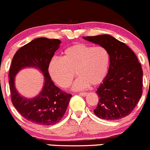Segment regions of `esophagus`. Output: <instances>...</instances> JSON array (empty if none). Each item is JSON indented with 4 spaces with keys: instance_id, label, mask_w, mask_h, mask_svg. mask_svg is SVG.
<instances>
[{
    "instance_id": "esophagus-1",
    "label": "esophagus",
    "mask_w": 150,
    "mask_h": 150,
    "mask_svg": "<svg viewBox=\"0 0 150 150\" xmlns=\"http://www.w3.org/2000/svg\"><path fill=\"white\" fill-rule=\"evenodd\" d=\"M87 94H88L87 92H80L79 94L81 96H82V97H85V96H87Z\"/></svg>"
}]
</instances>
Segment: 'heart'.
I'll use <instances>...</instances> for the list:
<instances>
[{
	"label": "heart",
	"mask_w": 150,
	"mask_h": 150,
	"mask_svg": "<svg viewBox=\"0 0 150 150\" xmlns=\"http://www.w3.org/2000/svg\"><path fill=\"white\" fill-rule=\"evenodd\" d=\"M109 63V54L104 47L77 44L65 49L62 58L51 60L48 70L51 79L64 89L71 85L76 73L79 77L73 89L79 91L100 85L106 76Z\"/></svg>",
	"instance_id": "heart-1"
}]
</instances>
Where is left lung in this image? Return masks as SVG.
<instances>
[{
    "instance_id": "left-lung-1",
    "label": "left lung",
    "mask_w": 150,
    "mask_h": 150,
    "mask_svg": "<svg viewBox=\"0 0 150 150\" xmlns=\"http://www.w3.org/2000/svg\"><path fill=\"white\" fill-rule=\"evenodd\" d=\"M83 39L107 50L108 74L96 93L99 102L94 114L104 120H118L130 114L142 94V69L135 53L124 43L108 34Z\"/></svg>"
}]
</instances>
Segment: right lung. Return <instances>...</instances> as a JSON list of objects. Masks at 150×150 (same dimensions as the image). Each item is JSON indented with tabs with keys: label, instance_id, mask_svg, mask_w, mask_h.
Here are the masks:
<instances>
[{
	"label": "right lung",
	"instance_id": "obj_1",
	"mask_svg": "<svg viewBox=\"0 0 150 150\" xmlns=\"http://www.w3.org/2000/svg\"><path fill=\"white\" fill-rule=\"evenodd\" d=\"M58 39L37 38L23 46L15 53L9 70L11 101L24 118L41 125L58 123L64 116L72 95L63 92L54 85L48 67L54 53L60 47ZM31 67L39 69L45 77L43 89L37 97H22L14 87V77L22 68Z\"/></svg>",
	"mask_w": 150,
	"mask_h": 150
}]
</instances>
